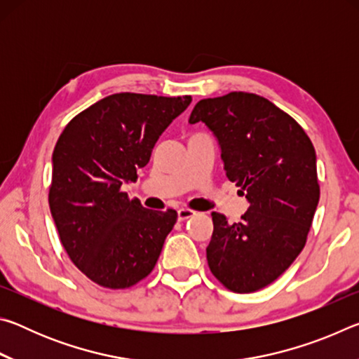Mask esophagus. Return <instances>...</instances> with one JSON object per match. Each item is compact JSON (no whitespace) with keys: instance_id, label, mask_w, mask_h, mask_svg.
<instances>
[{"instance_id":"1","label":"esophagus","mask_w":359,"mask_h":359,"mask_svg":"<svg viewBox=\"0 0 359 359\" xmlns=\"http://www.w3.org/2000/svg\"><path fill=\"white\" fill-rule=\"evenodd\" d=\"M194 214H196V212H194L193 209H188V208H182V209H179V212H177L180 222L188 220V218H191Z\"/></svg>"}]
</instances>
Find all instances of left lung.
<instances>
[{
	"label": "left lung",
	"mask_w": 359,
	"mask_h": 359,
	"mask_svg": "<svg viewBox=\"0 0 359 359\" xmlns=\"http://www.w3.org/2000/svg\"><path fill=\"white\" fill-rule=\"evenodd\" d=\"M188 121L214 131L226 177L250 204L239 223L212 214L209 269L229 291L253 293L277 280L306 245L320 199L313 144L291 115L247 92L201 100Z\"/></svg>",
	"instance_id": "left-lung-1"
}]
</instances>
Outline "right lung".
I'll return each mask as SVG.
<instances>
[{
	"mask_svg": "<svg viewBox=\"0 0 359 359\" xmlns=\"http://www.w3.org/2000/svg\"><path fill=\"white\" fill-rule=\"evenodd\" d=\"M191 96L115 93L77 114L55 144L48 205L63 248L90 280L125 290L160 257L177 212L149 210L121 190Z\"/></svg>",
	"mask_w": 359,
	"mask_h": 359,
	"instance_id": "right-lung-1",
	"label": "right lung"
}]
</instances>
